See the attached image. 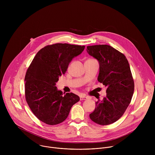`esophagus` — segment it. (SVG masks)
<instances>
[{
    "mask_svg": "<svg viewBox=\"0 0 155 155\" xmlns=\"http://www.w3.org/2000/svg\"><path fill=\"white\" fill-rule=\"evenodd\" d=\"M87 97H86V96H81L80 97V101H83V100H86V99H87Z\"/></svg>",
    "mask_w": 155,
    "mask_h": 155,
    "instance_id": "1",
    "label": "esophagus"
}]
</instances>
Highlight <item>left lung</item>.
Returning <instances> with one entry per match:
<instances>
[{"mask_svg":"<svg viewBox=\"0 0 155 155\" xmlns=\"http://www.w3.org/2000/svg\"><path fill=\"white\" fill-rule=\"evenodd\" d=\"M86 51L99 63L97 80L107 86V96L96 103L90 119L100 125L118 120L129 105L134 90L129 62L126 56L110 45L87 46Z\"/></svg>","mask_w":155,"mask_h":155,"instance_id":"obj_1","label":"left lung"}]
</instances>
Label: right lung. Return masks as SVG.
Returning a JSON list of instances; mask_svg holds the SVG:
<instances>
[{
	"label": "right lung",
	"instance_id": "right-lung-1",
	"mask_svg": "<svg viewBox=\"0 0 155 155\" xmlns=\"http://www.w3.org/2000/svg\"><path fill=\"white\" fill-rule=\"evenodd\" d=\"M84 47L56 43L41 48L32 60L25 78V96L32 112L41 121L49 125L63 122L73 105L80 101L72 93L58 90L56 83Z\"/></svg>",
	"mask_w": 155,
	"mask_h": 155
}]
</instances>
